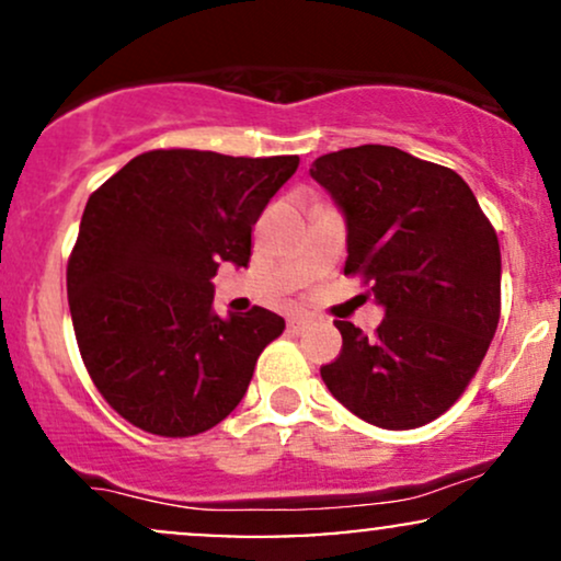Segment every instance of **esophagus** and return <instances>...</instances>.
<instances>
[{
    "instance_id": "obj_1",
    "label": "esophagus",
    "mask_w": 561,
    "mask_h": 561,
    "mask_svg": "<svg viewBox=\"0 0 561 561\" xmlns=\"http://www.w3.org/2000/svg\"><path fill=\"white\" fill-rule=\"evenodd\" d=\"M308 327H311V317H293V319L287 321V330L295 332V334H300L302 330H308Z\"/></svg>"
}]
</instances>
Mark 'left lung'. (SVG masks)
I'll return each mask as SVG.
<instances>
[{"instance_id": "8db88e82", "label": "left lung", "mask_w": 561, "mask_h": 561, "mask_svg": "<svg viewBox=\"0 0 561 561\" xmlns=\"http://www.w3.org/2000/svg\"><path fill=\"white\" fill-rule=\"evenodd\" d=\"M311 176L345 214V276H362L385 308L371 337L334 321L343 347L321 379L364 422L422 427L459 401L499 327L493 224L459 173L398 147L330 152Z\"/></svg>"}]
</instances>
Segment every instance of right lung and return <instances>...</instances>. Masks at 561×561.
Returning a JSON list of instances; mask_svg holds the SVG:
<instances>
[{"label": "right lung", "mask_w": 561, "mask_h": 561, "mask_svg": "<svg viewBox=\"0 0 561 561\" xmlns=\"http://www.w3.org/2000/svg\"><path fill=\"white\" fill-rule=\"evenodd\" d=\"M298 156L150 150L92 192L68 259V306L94 388L160 437L216 427L242 401L285 319L214 311L224 261L248 266L268 199Z\"/></svg>", "instance_id": "obj_1"}]
</instances>
